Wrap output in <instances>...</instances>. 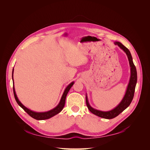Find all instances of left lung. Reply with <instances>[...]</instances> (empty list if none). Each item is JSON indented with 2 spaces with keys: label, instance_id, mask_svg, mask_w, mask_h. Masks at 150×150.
<instances>
[{
  "label": "left lung",
  "instance_id": "obj_1",
  "mask_svg": "<svg viewBox=\"0 0 150 150\" xmlns=\"http://www.w3.org/2000/svg\"><path fill=\"white\" fill-rule=\"evenodd\" d=\"M114 44L115 45L119 46L120 48L122 49L126 53V54H127L129 60V66L131 67L130 80H129V84L128 85L127 91H126V93L125 94V96L123 97L120 103L114 109L109 111H101L92 108L89 103L87 96H86V105H87V106L89 111L92 114H95L100 117L104 118V119H112L113 118L117 117V115H119L121 112H122L124 111L125 109H127L129 106L134 97V94L135 88H136L137 80L136 68L133 63L132 58L129 50L120 42H115Z\"/></svg>",
  "mask_w": 150,
  "mask_h": 150
}]
</instances>
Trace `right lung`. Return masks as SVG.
I'll list each match as a JSON object with an SVG mask.
<instances>
[{
	"mask_svg": "<svg viewBox=\"0 0 150 150\" xmlns=\"http://www.w3.org/2000/svg\"><path fill=\"white\" fill-rule=\"evenodd\" d=\"M13 72H14V68L13 69V72H12V78L13 80ZM13 84H14V81H13ZM74 82H72L71 83H70L67 86V88L65 89L64 93H63L62 96L61 97V98L60 100V101L59 104L55 107L54 108H53V109L50 110L49 111L47 112H34L33 111H31L30 109H28L27 108H26L25 106H23L21 103V101L19 100L16 93L15 92V89H14V87L13 86V92H14V96L15 98L16 101L18 103V104L23 109L24 111L31 117H33V119H36V120H45V119H49L50 118L53 117L54 115L58 114V113H59L64 108V105H65V102H66V96L67 95V93L69 92L70 89L72 88V86L74 85Z\"/></svg>",
	"mask_w": 150,
	"mask_h": 150,
	"instance_id": "right-lung-1",
	"label": "right lung"
}]
</instances>
